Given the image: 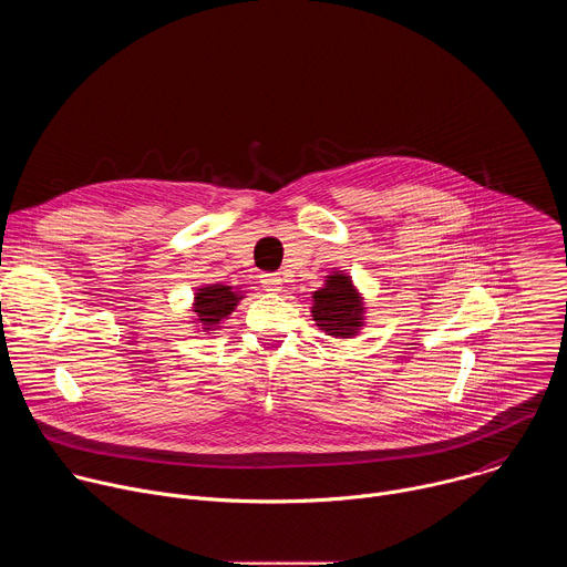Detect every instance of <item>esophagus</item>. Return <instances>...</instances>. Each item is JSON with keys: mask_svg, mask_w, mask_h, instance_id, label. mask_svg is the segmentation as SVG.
I'll return each mask as SVG.
<instances>
[{"mask_svg": "<svg viewBox=\"0 0 567 567\" xmlns=\"http://www.w3.org/2000/svg\"><path fill=\"white\" fill-rule=\"evenodd\" d=\"M260 278H262L260 282L265 285L267 291H282V282H285V280H282V276H280L278 271H274V274H262Z\"/></svg>", "mask_w": 567, "mask_h": 567, "instance_id": "34e87169", "label": "esophagus"}]
</instances>
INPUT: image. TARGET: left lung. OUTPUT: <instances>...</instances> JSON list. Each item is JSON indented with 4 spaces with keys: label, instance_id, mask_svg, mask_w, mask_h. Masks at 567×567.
<instances>
[{
    "label": "left lung",
    "instance_id": "8db88e82",
    "mask_svg": "<svg viewBox=\"0 0 567 567\" xmlns=\"http://www.w3.org/2000/svg\"><path fill=\"white\" fill-rule=\"evenodd\" d=\"M311 316L316 320V326L330 337L350 339L357 334L363 320V302L350 276H328L326 287L313 291Z\"/></svg>",
    "mask_w": 567,
    "mask_h": 567
}]
</instances>
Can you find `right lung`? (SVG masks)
I'll use <instances>...</instances> for the list:
<instances>
[{
  "mask_svg": "<svg viewBox=\"0 0 567 567\" xmlns=\"http://www.w3.org/2000/svg\"><path fill=\"white\" fill-rule=\"evenodd\" d=\"M239 298L241 296L235 293L233 287L208 285V287H202L195 293V309L193 311L197 313V320L202 322L204 330H213L235 309Z\"/></svg>",
  "mask_w": 567,
  "mask_h": 567,
  "instance_id": "1",
  "label": "right lung"
}]
</instances>
